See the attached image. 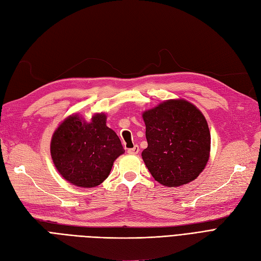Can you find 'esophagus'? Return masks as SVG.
<instances>
[{
	"instance_id": "esophagus-1",
	"label": "esophagus",
	"mask_w": 261,
	"mask_h": 261,
	"mask_svg": "<svg viewBox=\"0 0 261 261\" xmlns=\"http://www.w3.org/2000/svg\"><path fill=\"white\" fill-rule=\"evenodd\" d=\"M127 152L129 154H137L139 152V147L137 145H135L133 148H128L127 149Z\"/></svg>"
}]
</instances>
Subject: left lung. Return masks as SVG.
Listing matches in <instances>:
<instances>
[{
    "label": "left lung",
    "mask_w": 261,
    "mask_h": 261,
    "mask_svg": "<svg viewBox=\"0 0 261 261\" xmlns=\"http://www.w3.org/2000/svg\"><path fill=\"white\" fill-rule=\"evenodd\" d=\"M143 117L148 147L141 155L154 179L168 187L194 180L210 152V132L202 113L185 100H168Z\"/></svg>",
    "instance_id": "1"
}]
</instances>
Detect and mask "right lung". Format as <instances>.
Segmentation results:
<instances>
[{"instance_id":"right-lung-1","label":"right lung","mask_w":261,"mask_h":261,"mask_svg":"<svg viewBox=\"0 0 261 261\" xmlns=\"http://www.w3.org/2000/svg\"><path fill=\"white\" fill-rule=\"evenodd\" d=\"M106 120L105 114H96L86 123L73 115L54 132L52 160L69 183L88 188L100 185L109 176L114 160L124 153L120 138Z\"/></svg>"}]
</instances>
